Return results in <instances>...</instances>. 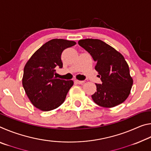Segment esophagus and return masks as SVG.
<instances>
[{
	"label": "esophagus",
	"mask_w": 151,
	"mask_h": 151,
	"mask_svg": "<svg viewBox=\"0 0 151 151\" xmlns=\"http://www.w3.org/2000/svg\"><path fill=\"white\" fill-rule=\"evenodd\" d=\"M76 83L77 84H79V85H81V84H83V83H84V81H78V80H75V81Z\"/></svg>",
	"instance_id": "esophagus-1"
}]
</instances>
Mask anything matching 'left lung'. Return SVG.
Returning <instances> with one entry per match:
<instances>
[{"label":"left lung","mask_w":151,"mask_h":151,"mask_svg":"<svg viewBox=\"0 0 151 151\" xmlns=\"http://www.w3.org/2000/svg\"><path fill=\"white\" fill-rule=\"evenodd\" d=\"M78 45L96 63L102 84H96L92 99L99 106L111 108L121 104L129 96L133 84L129 65L121 53L99 39L80 40Z\"/></svg>","instance_id":"left-lung-1"}]
</instances>
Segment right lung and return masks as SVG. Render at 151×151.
Returning a JSON list of instances; mask_svg holds the SVG:
<instances>
[{
	"label": "right lung",
	"mask_w": 151,
	"mask_h": 151,
	"mask_svg": "<svg viewBox=\"0 0 151 151\" xmlns=\"http://www.w3.org/2000/svg\"><path fill=\"white\" fill-rule=\"evenodd\" d=\"M75 41L52 39L32 55L24 68L22 86L32 104L43 111L57 109L65 101L73 81L57 78L56 68H63L61 54Z\"/></svg>",
	"instance_id": "right-lung-1"
}]
</instances>
